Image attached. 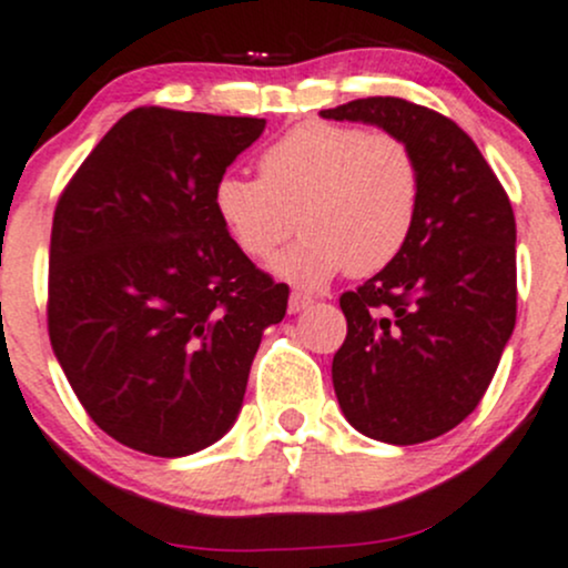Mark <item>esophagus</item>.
<instances>
[{"label": "esophagus", "mask_w": 568, "mask_h": 568, "mask_svg": "<svg viewBox=\"0 0 568 568\" xmlns=\"http://www.w3.org/2000/svg\"><path fill=\"white\" fill-rule=\"evenodd\" d=\"M310 304H313V296L302 294V291H294L288 298V313H302V310H307Z\"/></svg>", "instance_id": "1"}]
</instances>
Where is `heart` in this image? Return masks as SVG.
Returning a JSON list of instances; mask_svg holds the SVG:
<instances>
[{
  "label": "heart",
  "instance_id": "b5f03b06",
  "mask_svg": "<svg viewBox=\"0 0 568 568\" xmlns=\"http://www.w3.org/2000/svg\"><path fill=\"white\" fill-rule=\"evenodd\" d=\"M423 166L394 132L310 121L272 142L258 178L226 172L213 185L217 221L242 253L266 258L296 229L304 234L274 258L298 285H323L347 270L366 277L394 264L415 232Z\"/></svg>",
  "mask_w": 568,
  "mask_h": 568
}]
</instances>
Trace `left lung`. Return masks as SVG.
Returning <instances> with one entry per match:
<instances>
[{"instance_id":"8db88e82","label":"left lung","mask_w":568,"mask_h":568,"mask_svg":"<svg viewBox=\"0 0 568 568\" xmlns=\"http://www.w3.org/2000/svg\"><path fill=\"white\" fill-rule=\"evenodd\" d=\"M402 134L423 166L415 232L394 264L339 296V407L361 434L417 445L456 428L488 390L517 315L515 213L456 121L398 97L321 110Z\"/></svg>"}]
</instances>
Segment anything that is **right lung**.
Returning <instances> with one entry per match:
<instances>
[{
  "mask_svg": "<svg viewBox=\"0 0 568 568\" xmlns=\"http://www.w3.org/2000/svg\"><path fill=\"white\" fill-rule=\"evenodd\" d=\"M264 118L136 108L61 191L48 334L89 417L121 445L191 456L232 428L261 336L288 307L217 221L213 185Z\"/></svg>",
  "mask_w": 568,
  "mask_h": 568,
  "instance_id": "right-lung-1",
  "label": "right lung"
}]
</instances>
